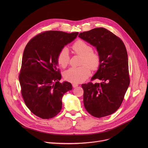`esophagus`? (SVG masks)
I'll use <instances>...</instances> for the list:
<instances>
[{"mask_svg": "<svg viewBox=\"0 0 148 148\" xmlns=\"http://www.w3.org/2000/svg\"><path fill=\"white\" fill-rule=\"evenodd\" d=\"M78 86V84H77V83H73V87L74 88H76Z\"/></svg>", "mask_w": 148, "mask_h": 148, "instance_id": "1", "label": "esophagus"}]
</instances>
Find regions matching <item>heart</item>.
Instances as JSON below:
<instances>
[{"mask_svg":"<svg viewBox=\"0 0 148 148\" xmlns=\"http://www.w3.org/2000/svg\"><path fill=\"white\" fill-rule=\"evenodd\" d=\"M75 53L82 56L81 67H72L64 73V78L74 83H79L85 81L91 74V70L98 69L100 64L99 54L93 51L92 47L82 40H78L72 46ZM57 61L62 68H66L70 62V56L67 47L62 48L59 51Z\"/></svg>","mask_w":148,"mask_h":148,"instance_id":"1","label":"heart"}]
</instances>
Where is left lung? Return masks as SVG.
I'll list each match as a JSON object with an SVG mask.
<instances>
[{"label": "left lung", "mask_w": 148, "mask_h": 148, "mask_svg": "<svg viewBox=\"0 0 148 148\" xmlns=\"http://www.w3.org/2000/svg\"><path fill=\"white\" fill-rule=\"evenodd\" d=\"M78 37L96 47L100 56L99 69L91 81L102 82L82 84L84 107L96 118L111 115L120 107L130 83L125 46L119 37L103 27L84 32Z\"/></svg>", "instance_id": "left-lung-1"}]
</instances>
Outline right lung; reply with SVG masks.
<instances>
[{"label":"right lung","instance_id":"obj_1","mask_svg":"<svg viewBox=\"0 0 148 148\" xmlns=\"http://www.w3.org/2000/svg\"><path fill=\"white\" fill-rule=\"evenodd\" d=\"M78 34L46 31L33 37L25 49L18 75L21 93L30 111L42 119L56 116L61 110L63 95L72 90L70 82H59L57 57Z\"/></svg>","mask_w":148,"mask_h":148}]
</instances>
